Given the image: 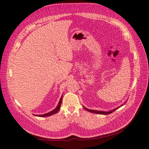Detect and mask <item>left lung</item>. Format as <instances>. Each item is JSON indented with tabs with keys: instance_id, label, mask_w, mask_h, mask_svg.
Returning a JSON list of instances; mask_svg holds the SVG:
<instances>
[{
	"instance_id": "1",
	"label": "left lung",
	"mask_w": 149,
	"mask_h": 149,
	"mask_svg": "<svg viewBox=\"0 0 149 149\" xmlns=\"http://www.w3.org/2000/svg\"><path fill=\"white\" fill-rule=\"evenodd\" d=\"M84 109H85L86 110H87V111H88L90 112H92V113H98V114H103V115H106V114H109V113H112L113 112H114L116 110H117L118 109H119V108H117V109H115L112 110V111H109V112H103V111H99V110H90V109H86V108H85L84 107Z\"/></svg>"
}]
</instances>
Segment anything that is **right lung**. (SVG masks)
Returning a JSON list of instances; mask_svg holds the SVG:
<instances>
[{
  "mask_svg": "<svg viewBox=\"0 0 149 149\" xmlns=\"http://www.w3.org/2000/svg\"><path fill=\"white\" fill-rule=\"evenodd\" d=\"M62 96H63V95H62ZM62 98H63V97H61L60 101H59V104H58L57 107L56 108H55V109L54 110H52V111L49 112H48V113H45V114L38 115L37 116H39V117H47V116H51V115L54 114V113H56L58 111H59V109H60V108H61V102H62Z\"/></svg>",
  "mask_w": 149,
  "mask_h": 149,
  "instance_id": "add662e5",
  "label": "right lung"
}]
</instances>
